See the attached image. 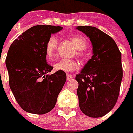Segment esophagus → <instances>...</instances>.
Wrapping results in <instances>:
<instances>
[{"label": "esophagus", "mask_w": 133, "mask_h": 133, "mask_svg": "<svg viewBox=\"0 0 133 133\" xmlns=\"http://www.w3.org/2000/svg\"><path fill=\"white\" fill-rule=\"evenodd\" d=\"M73 78V75H69V74L66 75V79L67 80H70L71 78Z\"/></svg>", "instance_id": "1"}]
</instances>
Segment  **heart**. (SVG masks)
Segmentation results:
<instances>
[{"mask_svg":"<svg viewBox=\"0 0 133 133\" xmlns=\"http://www.w3.org/2000/svg\"><path fill=\"white\" fill-rule=\"evenodd\" d=\"M70 41L74 44L76 48V52L75 55L81 58H85L87 54L84 49L87 46V40L78 35H73L69 38ZM58 44V39L56 36L52 35L47 40L45 46V54L46 58L52 61L55 58L56 50ZM78 68V64L76 61L72 59L61 58L54 64V69L56 71H63L65 72H69L75 71Z\"/></svg>","mask_w":133,"mask_h":133,"instance_id":"1","label":"heart"}]
</instances>
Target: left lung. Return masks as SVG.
Listing matches in <instances>:
<instances>
[{"label": "left lung", "mask_w": 133, "mask_h": 133, "mask_svg": "<svg viewBox=\"0 0 133 133\" xmlns=\"http://www.w3.org/2000/svg\"><path fill=\"white\" fill-rule=\"evenodd\" d=\"M77 29L89 37L93 50L92 58L75 76L79 107L84 115L99 118L114 107L118 98L123 78L121 53L115 41L98 29Z\"/></svg>", "instance_id": "left-lung-1"}]
</instances>
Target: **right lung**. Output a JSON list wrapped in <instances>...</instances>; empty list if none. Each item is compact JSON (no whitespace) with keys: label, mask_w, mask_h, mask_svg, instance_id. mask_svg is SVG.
Returning a JSON list of instances; mask_svg holds the SVG:
<instances>
[{"label":"right lung","mask_w":133,"mask_h":133,"mask_svg":"<svg viewBox=\"0 0 133 133\" xmlns=\"http://www.w3.org/2000/svg\"><path fill=\"white\" fill-rule=\"evenodd\" d=\"M61 26L38 25L27 29L11 44L6 58L10 89L24 111L38 115L47 113L55 106L66 75L53 74L46 63L45 46L52 33Z\"/></svg>","instance_id":"add662e5"}]
</instances>
